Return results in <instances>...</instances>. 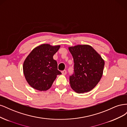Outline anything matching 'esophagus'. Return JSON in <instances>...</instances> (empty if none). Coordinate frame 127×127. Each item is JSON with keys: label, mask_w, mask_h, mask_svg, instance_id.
I'll return each instance as SVG.
<instances>
[{"label": "esophagus", "mask_w": 127, "mask_h": 127, "mask_svg": "<svg viewBox=\"0 0 127 127\" xmlns=\"http://www.w3.org/2000/svg\"><path fill=\"white\" fill-rule=\"evenodd\" d=\"M66 73H67V72H66V70H64V71H62V74L63 75H66Z\"/></svg>", "instance_id": "esophagus-1"}]
</instances>
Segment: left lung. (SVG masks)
<instances>
[{
	"label": "left lung",
	"instance_id": "left-lung-1",
	"mask_svg": "<svg viewBox=\"0 0 127 127\" xmlns=\"http://www.w3.org/2000/svg\"><path fill=\"white\" fill-rule=\"evenodd\" d=\"M74 60V73L69 76L71 88L78 93L90 91L103 74L104 61L92 46L77 45L68 47Z\"/></svg>",
	"mask_w": 127,
	"mask_h": 127
}]
</instances>
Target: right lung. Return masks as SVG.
Listing matches in <instances>:
<instances>
[{
    "mask_svg": "<svg viewBox=\"0 0 127 127\" xmlns=\"http://www.w3.org/2000/svg\"><path fill=\"white\" fill-rule=\"evenodd\" d=\"M60 45L44 44L34 48L23 64V72L31 87L38 91H46L52 85L57 75L62 73L53 56Z\"/></svg>",
    "mask_w": 127,
    "mask_h": 127,
    "instance_id": "obj_1",
    "label": "right lung"
}]
</instances>
